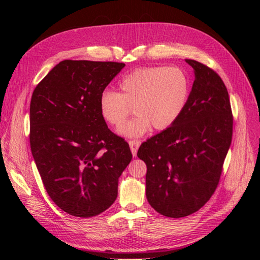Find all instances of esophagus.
Wrapping results in <instances>:
<instances>
[{
    "label": "esophagus",
    "mask_w": 260,
    "mask_h": 260,
    "mask_svg": "<svg viewBox=\"0 0 260 260\" xmlns=\"http://www.w3.org/2000/svg\"><path fill=\"white\" fill-rule=\"evenodd\" d=\"M129 145H130V148H131L132 155L136 157L138 149H139V147L141 145V141H139V140H131V141H129Z\"/></svg>",
    "instance_id": "1"
}]
</instances>
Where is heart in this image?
I'll return each instance as SVG.
<instances>
[{
	"mask_svg": "<svg viewBox=\"0 0 260 260\" xmlns=\"http://www.w3.org/2000/svg\"><path fill=\"white\" fill-rule=\"evenodd\" d=\"M119 89V93L106 90L101 94L100 114L108 124L118 127L133 108L137 116L118 132L127 138H139L152 127L168 129L179 119L190 98L191 83L180 67H146L125 75Z\"/></svg>",
	"mask_w": 260,
	"mask_h": 260,
	"instance_id": "obj_1",
	"label": "heart"
}]
</instances>
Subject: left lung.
Returning <instances> with one entry per match:
<instances>
[{
    "mask_svg": "<svg viewBox=\"0 0 260 260\" xmlns=\"http://www.w3.org/2000/svg\"><path fill=\"white\" fill-rule=\"evenodd\" d=\"M195 74L179 119L141 144L138 157L147 167L146 199L157 212L185 217L201 209L216 191L232 141L233 116L219 75L193 59Z\"/></svg>",
    "mask_w": 260,
    "mask_h": 260,
    "instance_id": "8db88e82",
    "label": "left lung"
}]
</instances>
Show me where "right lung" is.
<instances>
[{
    "label": "right lung",
    "instance_id": "add662e5",
    "mask_svg": "<svg viewBox=\"0 0 260 260\" xmlns=\"http://www.w3.org/2000/svg\"><path fill=\"white\" fill-rule=\"evenodd\" d=\"M124 66L62 60L31 96V153L51 200L72 216L94 217L111 207L131 161L129 144L108 129L99 108L100 95Z\"/></svg>",
    "mask_w": 260,
    "mask_h": 260
}]
</instances>
